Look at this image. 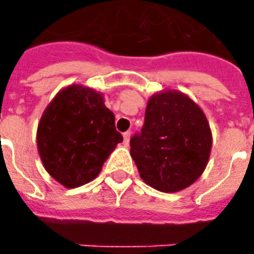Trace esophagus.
I'll use <instances>...</instances> for the list:
<instances>
[{
  "instance_id": "obj_1",
  "label": "esophagus",
  "mask_w": 254,
  "mask_h": 254,
  "mask_svg": "<svg viewBox=\"0 0 254 254\" xmlns=\"http://www.w3.org/2000/svg\"><path fill=\"white\" fill-rule=\"evenodd\" d=\"M129 140H130V131H125L124 133V142H125V145L129 144Z\"/></svg>"
}]
</instances>
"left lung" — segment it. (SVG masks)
<instances>
[{"label": "left lung", "mask_w": 254, "mask_h": 254, "mask_svg": "<svg viewBox=\"0 0 254 254\" xmlns=\"http://www.w3.org/2000/svg\"><path fill=\"white\" fill-rule=\"evenodd\" d=\"M212 133L204 112L173 90L154 94L141 131L130 138V154L141 179L160 191H179L205 170Z\"/></svg>", "instance_id": "8db88e82"}]
</instances>
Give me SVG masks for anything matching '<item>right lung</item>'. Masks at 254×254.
Masks as SVG:
<instances>
[{
	"label": "right lung",
	"mask_w": 254,
	"mask_h": 254,
	"mask_svg": "<svg viewBox=\"0 0 254 254\" xmlns=\"http://www.w3.org/2000/svg\"><path fill=\"white\" fill-rule=\"evenodd\" d=\"M123 141L114 114L100 93L71 85L58 93L42 114L37 146L48 173L65 188L90 183Z\"/></svg>",
	"instance_id": "add662e5"
}]
</instances>
